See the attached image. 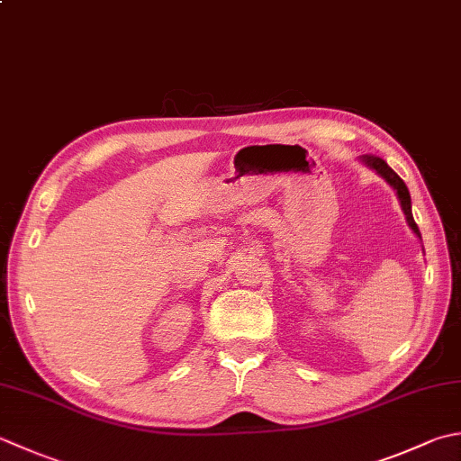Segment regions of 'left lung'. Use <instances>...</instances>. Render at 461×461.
Masks as SVG:
<instances>
[{"mask_svg": "<svg viewBox=\"0 0 461 461\" xmlns=\"http://www.w3.org/2000/svg\"><path fill=\"white\" fill-rule=\"evenodd\" d=\"M364 161H366V164H367L369 167L375 169L377 174H380V176L385 179V182L395 189V194H398V197H400L402 210H403V213H405V220H408V223H410V228L413 230V233H416L418 238H421L418 225H416V221H413V215H411V197H410V192H408V185L403 184V179H402L398 174H395V171H393L390 166H387L382 158L364 156Z\"/></svg>", "mask_w": 461, "mask_h": 461, "instance_id": "8db88e82", "label": "left lung"}]
</instances>
